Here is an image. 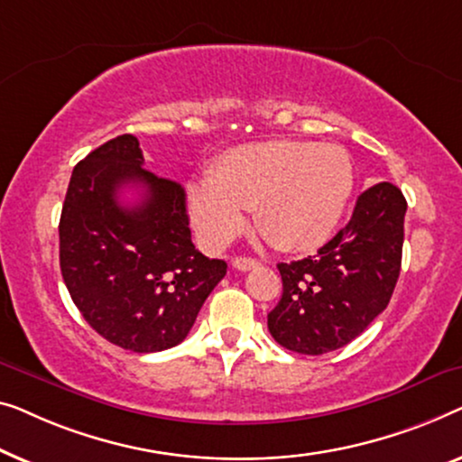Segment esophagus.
Instances as JSON below:
<instances>
[{"mask_svg": "<svg viewBox=\"0 0 462 462\" xmlns=\"http://www.w3.org/2000/svg\"><path fill=\"white\" fill-rule=\"evenodd\" d=\"M232 265H234V268H236V270H240V272H246V270L257 268L259 262H257V259H253V257L240 255V257H234V259H232Z\"/></svg>", "mask_w": 462, "mask_h": 462, "instance_id": "esophagus-1", "label": "esophagus"}]
</instances>
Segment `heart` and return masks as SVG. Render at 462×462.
Segmentation results:
<instances>
[{"mask_svg":"<svg viewBox=\"0 0 462 462\" xmlns=\"http://www.w3.org/2000/svg\"><path fill=\"white\" fill-rule=\"evenodd\" d=\"M354 163L346 148L311 142H255L226 151L192 184L188 207L199 236L224 245L243 228V211L281 251L320 246L339 224L354 192Z\"/></svg>","mask_w":462,"mask_h":462,"instance_id":"heart-1","label":"heart"}]
</instances>
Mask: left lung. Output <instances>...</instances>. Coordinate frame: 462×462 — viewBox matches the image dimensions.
Masks as SVG:
<instances>
[{
  "label": "left lung",
  "mask_w": 462,
  "mask_h": 462,
  "mask_svg": "<svg viewBox=\"0 0 462 462\" xmlns=\"http://www.w3.org/2000/svg\"><path fill=\"white\" fill-rule=\"evenodd\" d=\"M406 199L381 181L356 200L352 219L299 262L278 263L282 297L268 314L276 343L291 352H335L387 308L402 265Z\"/></svg>",
  "instance_id": "obj_1"
}]
</instances>
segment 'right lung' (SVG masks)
<instances>
[{"instance_id": "1", "label": "right lung", "mask_w": 462, "mask_h": 462, "mask_svg": "<svg viewBox=\"0 0 462 462\" xmlns=\"http://www.w3.org/2000/svg\"><path fill=\"white\" fill-rule=\"evenodd\" d=\"M142 165L132 134L89 152L70 175L58 232L64 284L89 327L152 354L186 339L228 265L194 249L184 188ZM127 183L145 190L135 206L118 200Z\"/></svg>"}]
</instances>
